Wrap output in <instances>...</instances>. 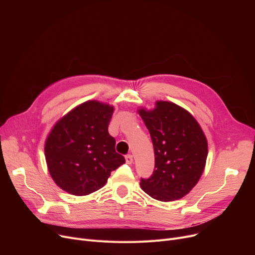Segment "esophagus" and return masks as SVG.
I'll return each mask as SVG.
<instances>
[{"label": "esophagus", "instance_id": "obj_1", "mask_svg": "<svg viewBox=\"0 0 255 255\" xmlns=\"http://www.w3.org/2000/svg\"><path fill=\"white\" fill-rule=\"evenodd\" d=\"M125 159H126V162H127L128 164H131V163L133 162V156L130 155V154L126 155V156H125Z\"/></svg>", "mask_w": 255, "mask_h": 255}]
</instances>
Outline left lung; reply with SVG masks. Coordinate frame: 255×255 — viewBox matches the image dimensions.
Returning a JSON list of instances; mask_svg holds the SVG:
<instances>
[{
  "label": "left lung",
  "instance_id": "8db88e82",
  "mask_svg": "<svg viewBox=\"0 0 255 255\" xmlns=\"http://www.w3.org/2000/svg\"><path fill=\"white\" fill-rule=\"evenodd\" d=\"M155 153V168L141 189L161 202H172L188 193L205 169L208 143L196 120L179 105L158 101L154 111L139 110Z\"/></svg>",
  "mask_w": 255,
  "mask_h": 255
}]
</instances>
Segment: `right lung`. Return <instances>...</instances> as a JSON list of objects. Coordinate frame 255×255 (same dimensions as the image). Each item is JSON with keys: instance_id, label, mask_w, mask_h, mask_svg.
I'll return each instance as SVG.
<instances>
[{"instance_id": "obj_1", "label": "right lung", "mask_w": 255, "mask_h": 255, "mask_svg": "<svg viewBox=\"0 0 255 255\" xmlns=\"http://www.w3.org/2000/svg\"><path fill=\"white\" fill-rule=\"evenodd\" d=\"M113 114V106L88 101L52 128L45 143V159L52 180L63 190L77 196L95 192L113 170L125 163L109 133Z\"/></svg>"}]
</instances>
